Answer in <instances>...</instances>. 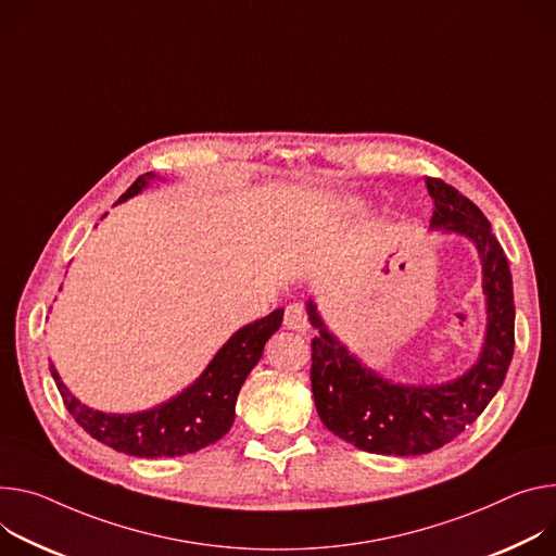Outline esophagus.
I'll use <instances>...</instances> for the list:
<instances>
[{
  "label": "esophagus",
  "mask_w": 556,
  "mask_h": 556,
  "mask_svg": "<svg viewBox=\"0 0 556 556\" xmlns=\"http://www.w3.org/2000/svg\"><path fill=\"white\" fill-rule=\"evenodd\" d=\"M283 326L290 328V330H296V332H306L308 330V315H306L304 306L290 304L286 308V315H283Z\"/></svg>",
  "instance_id": "esophagus-1"
}]
</instances>
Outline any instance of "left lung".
Segmentation results:
<instances>
[{
	"label": "left lung",
	"mask_w": 556,
	"mask_h": 556,
	"mask_svg": "<svg viewBox=\"0 0 556 556\" xmlns=\"http://www.w3.org/2000/svg\"><path fill=\"white\" fill-rule=\"evenodd\" d=\"M434 201L430 228L459 232L479 252L485 294V339L477 364L466 375L439 386H403L366 368L326 328L308 299L313 339V396L324 426L339 439L375 454L415 457L462 434L506 379L515 352L513 275L485 215L457 188L426 179Z\"/></svg>",
	"instance_id": "obj_1"
}]
</instances>
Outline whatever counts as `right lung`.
Returning <instances> with one entry per match:
<instances>
[{
    "label": "right lung",
    "instance_id": "obj_1",
    "mask_svg": "<svg viewBox=\"0 0 556 556\" xmlns=\"http://www.w3.org/2000/svg\"><path fill=\"white\" fill-rule=\"evenodd\" d=\"M150 179H155V173L141 175L119 197L117 204L141 192ZM283 308H277L268 317L239 328L192 386L162 406L143 413L115 415L92 410L64 386L53 364H50V375L58 383L68 413L92 439L130 457H181V454L219 441L230 430L237 394L250 370L262 359L264 345L279 330Z\"/></svg>",
    "mask_w": 556,
    "mask_h": 556
}]
</instances>
